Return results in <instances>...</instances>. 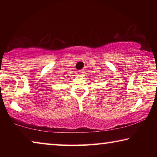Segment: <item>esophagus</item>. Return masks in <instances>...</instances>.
Masks as SVG:
<instances>
[{
    "label": "esophagus",
    "mask_w": 157,
    "mask_h": 157,
    "mask_svg": "<svg viewBox=\"0 0 157 157\" xmlns=\"http://www.w3.org/2000/svg\"><path fill=\"white\" fill-rule=\"evenodd\" d=\"M79 74H80L81 75H84L85 71L84 70H81V71H79Z\"/></svg>",
    "instance_id": "esophagus-1"
}]
</instances>
